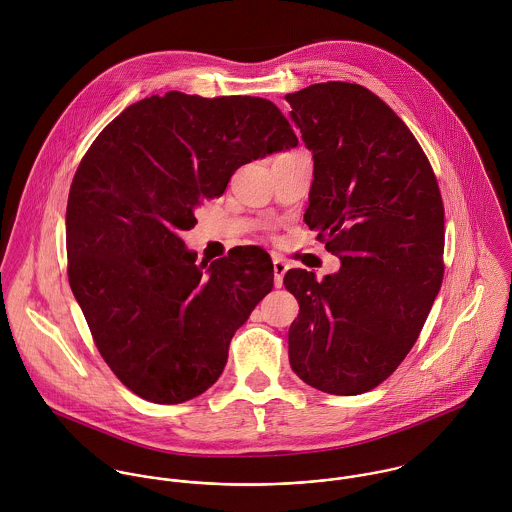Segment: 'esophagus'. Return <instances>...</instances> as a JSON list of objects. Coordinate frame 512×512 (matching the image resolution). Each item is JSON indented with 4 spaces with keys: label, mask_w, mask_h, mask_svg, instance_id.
I'll return each instance as SVG.
<instances>
[{
    "label": "esophagus",
    "mask_w": 512,
    "mask_h": 512,
    "mask_svg": "<svg viewBox=\"0 0 512 512\" xmlns=\"http://www.w3.org/2000/svg\"><path fill=\"white\" fill-rule=\"evenodd\" d=\"M272 264H274V284H276V288H282L284 276H286V272H288L290 266H288V262H286L284 258H280V256H274Z\"/></svg>",
    "instance_id": "1"
}]
</instances>
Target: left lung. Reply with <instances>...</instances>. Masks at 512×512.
Wrapping results in <instances>:
<instances>
[{"instance_id":"1","label":"left lung","mask_w":512,"mask_h":512,"mask_svg":"<svg viewBox=\"0 0 512 512\" xmlns=\"http://www.w3.org/2000/svg\"><path fill=\"white\" fill-rule=\"evenodd\" d=\"M313 155L305 222L341 260L315 280L288 270L299 303L290 365L309 386L357 396L414 347L443 280V203L408 126L361 84L319 82L286 94Z\"/></svg>"}]
</instances>
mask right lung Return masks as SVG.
<instances>
[{
  "instance_id": "add662e5",
  "label": "right lung",
  "mask_w": 512,
  "mask_h": 512,
  "mask_svg": "<svg viewBox=\"0 0 512 512\" xmlns=\"http://www.w3.org/2000/svg\"><path fill=\"white\" fill-rule=\"evenodd\" d=\"M295 146L266 98L171 90L128 106L82 157L69 282L102 359L140 398L179 404L219 380L234 331L274 288V264L250 246L197 266L179 234L240 165Z\"/></svg>"
}]
</instances>
